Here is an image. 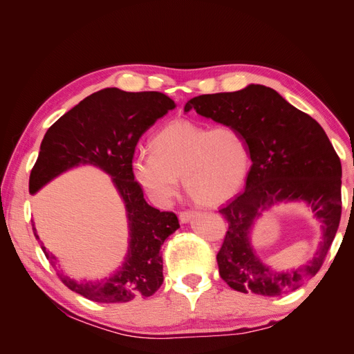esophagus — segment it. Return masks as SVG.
Wrapping results in <instances>:
<instances>
[{"mask_svg":"<svg viewBox=\"0 0 354 354\" xmlns=\"http://www.w3.org/2000/svg\"><path fill=\"white\" fill-rule=\"evenodd\" d=\"M195 211H190V209H187V211H181L180 212V216H178V218H180V221L181 223H189L190 221V218L195 216Z\"/></svg>","mask_w":354,"mask_h":354,"instance_id":"1","label":"esophagus"}]
</instances>
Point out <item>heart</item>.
I'll list each match as a JSON object with an SVG mask.
<instances>
[{"label":"heart","mask_w":354,"mask_h":354,"mask_svg":"<svg viewBox=\"0 0 354 354\" xmlns=\"http://www.w3.org/2000/svg\"><path fill=\"white\" fill-rule=\"evenodd\" d=\"M151 149L152 153L134 159L133 174L159 205L176 196L177 178L199 205H220L238 194L250 168L248 146L230 125L211 128L176 120L152 137Z\"/></svg>","instance_id":"1"}]
</instances>
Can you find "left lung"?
<instances>
[{"mask_svg":"<svg viewBox=\"0 0 354 354\" xmlns=\"http://www.w3.org/2000/svg\"><path fill=\"white\" fill-rule=\"evenodd\" d=\"M192 109L236 128L252 162L245 190L220 209L229 223L217 254L221 279L243 294L294 291L322 267L341 218V162L326 133L312 116L260 84L198 95L185 106V112ZM288 201H303L314 211L323 224V241L307 265L277 271L256 255L250 232L264 210Z\"/></svg>","mask_w":354,"mask_h":354,"instance_id":"left-lung-1","label":"left lung"}]
</instances>
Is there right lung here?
<instances>
[{
	"mask_svg": "<svg viewBox=\"0 0 354 354\" xmlns=\"http://www.w3.org/2000/svg\"><path fill=\"white\" fill-rule=\"evenodd\" d=\"M174 108V100L158 91L104 88L60 116L42 138L38 159L30 171L29 194H37L71 168L94 165L112 177L124 202L130 238L120 270L102 281L81 282L57 270L63 283L91 301L128 303L153 295L164 282L160 246L180 224L174 212L159 211L146 202L140 185L134 180L133 156L138 138ZM32 230L39 241L34 223ZM41 250L56 267V257L42 243Z\"/></svg>",
	"mask_w": 354,
	"mask_h": 354,
	"instance_id": "add662e5",
	"label": "right lung"
}]
</instances>
